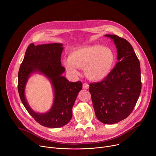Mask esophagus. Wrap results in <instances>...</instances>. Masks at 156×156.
I'll return each mask as SVG.
<instances>
[{"label":"esophagus","instance_id":"esophagus-1","mask_svg":"<svg viewBox=\"0 0 156 156\" xmlns=\"http://www.w3.org/2000/svg\"><path fill=\"white\" fill-rule=\"evenodd\" d=\"M89 84H87V83H84L83 84V89H85V90H87V89H88L89 88Z\"/></svg>","mask_w":156,"mask_h":156}]
</instances>
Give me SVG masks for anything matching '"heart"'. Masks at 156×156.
Listing matches in <instances>:
<instances>
[{
  "label": "heart",
  "instance_id": "b5f03b06",
  "mask_svg": "<svg viewBox=\"0 0 156 156\" xmlns=\"http://www.w3.org/2000/svg\"><path fill=\"white\" fill-rule=\"evenodd\" d=\"M115 55L109 48L101 45L86 46L73 50L64 66L70 73L78 75V68H83L86 76L92 81H99L106 78L114 67Z\"/></svg>",
  "mask_w": 156,
  "mask_h": 156
}]
</instances>
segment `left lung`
<instances>
[{"label": "left lung", "instance_id": "left-lung-1", "mask_svg": "<svg viewBox=\"0 0 156 156\" xmlns=\"http://www.w3.org/2000/svg\"><path fill=\"white\" fill-rule=\"evenodd\" d=\"M105 36L114 40L119 62L102 81L90 84L89 91L98 119L114 124L127 118L138 101L141 91L140 63L128 41L114 34Z\"/></svg>", "mask_w": 156, "mask_h": 156}]
</instances>
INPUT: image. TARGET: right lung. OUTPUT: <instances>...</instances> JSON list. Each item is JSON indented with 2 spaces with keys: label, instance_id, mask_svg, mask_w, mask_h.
Returning a JSON list of instances; mask_svg holds the SVG:
<instances>
[{
  "label": "right lung",
  "instance_id": "1",
  "mask_svg": "<svg viewBox=\"0 0 156 156\" xmlns=\"http://www.w3.org/2000/svg\"><path fill=\"white\" fill-rule=\"evenodd\" d=\"M63 48L59 43L34 46L27 49L18 75V91L20 99L31 117L40 125L48 128H59L67 124L72 117V107L82 83L69 82L62 74L65 69L61 64ZM35 71L46 75L55 90V101L51 109L45 114L34 113L29 107L24 97V87L28 77Z\"/></svg>",
  "mask_w": 156,
  "mask_h": 156
}]
</instances>
